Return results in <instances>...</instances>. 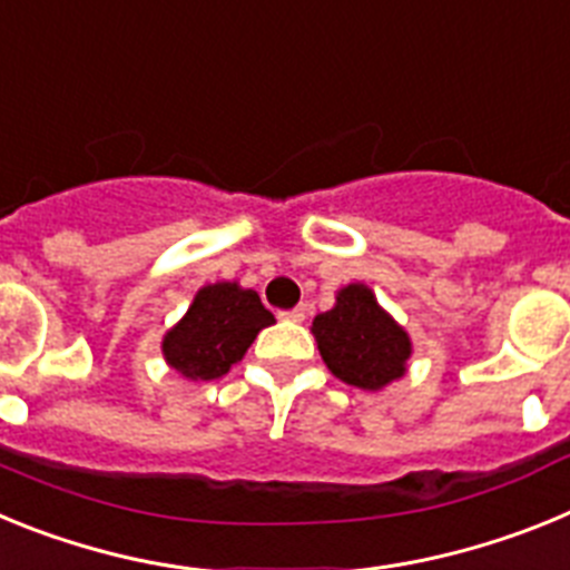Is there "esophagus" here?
<instances>
[{
    "label": "esophagus",
    "mask_w": 570,
    "mask_h": 570,
    "mask_svg": "<svg viewBox=\"0 0 570 570\" xmlns=\"http://www.w3.org/2000/svg\"><path fill=\"white\" fill-rule=\"evenodd\" d=\"M282 320H291V322H302L305 320V305H296V308L291 311H279Z\"/></svg>",
    "instance_id": "1"
}]
</instances>
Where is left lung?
Wrapping results in <instances>:
<instances>
[{
	"instance_id": "1",
	"label": "left lung",
	"mask_w": 570,
	"mask_h": 570,
	"mask_svg": "<svg viewBox=\"0 0 570 570\" xmlns=\"http://www.w3.org/2000/svg\"><path fill=\"white\" fill-rule=\"evenodd\" d=\"M314 336L331 374L362 391H380L405 374L411 340L376 305L365 285H347L336 305L314 320Z\"/></svg>"
}]
</instances>
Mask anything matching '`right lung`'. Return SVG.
<instances>
[{
    "label": "right lung",
    "instance_id": "obj_1",
    "mask_svg": "<svg viewBox=\"0 0 570 570\" xmlns=\"http://www.w3.org/2000/svg\"><path fill=\"white\" fill-rule=\"evenodd\" d=\"M271 322L274 314L256 291L239 288L236 282L205 285L185 320L165 336V360L188 380H219Z\"/></svg>",
    "mask_w": 570,
    "mask_h": 570
}]
</instances>
